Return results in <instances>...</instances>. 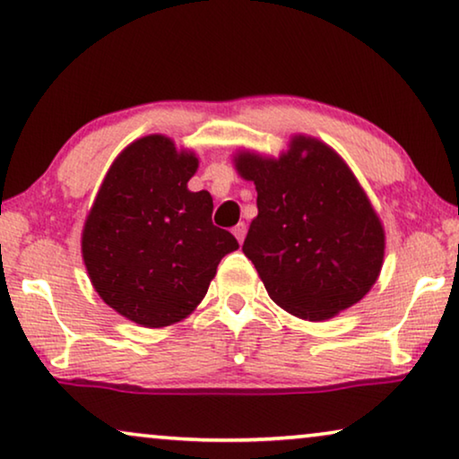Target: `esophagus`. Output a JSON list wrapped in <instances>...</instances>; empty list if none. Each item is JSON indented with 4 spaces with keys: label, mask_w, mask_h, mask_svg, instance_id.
<instances>
[{
    "label": "esophagus",
    "mask_w": 459,
    "mask_h": 459,
    "mask_svg": "<svg viewBox=\"0 0 459 459\" xmlns=\"http://www.w3.org/2000/svg\"><path fill=\"white\" fill-rule=\"evenodd\" d=\"M231 231H234V236L238 238V242L242 244V242H244V236H246V223H242V221H240V223L236 225L234 230H231Z\"/></svg>",
    "instance_id": "34e87169"
}]
</instances>
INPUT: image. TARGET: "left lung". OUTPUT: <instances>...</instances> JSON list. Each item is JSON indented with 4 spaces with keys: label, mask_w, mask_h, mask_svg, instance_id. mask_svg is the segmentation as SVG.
Listing matches in <instances>:
<instances>
[{
    "label": "left lung",
    "mask_w": 459,
    "mask_h": 459,
    "mask_svg": "<svg viewBox=\"0 0 459 459\" xmlns=\"http://www.w3.org/2000/svg\"><path fill=\"white\" fill-rule=\"evenodd\" d=\"M236 161L258 195L242 250L271 300L308 321L362 300L381 271L385 234L342 157L296 136L277 161L250 152Z\"/></svg>",
    "instance_id": "8db88e82"
}]
</instances>
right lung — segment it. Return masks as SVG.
<instances>
[{
    "instance_id": "add662e5",
    "label": "right lung",
    "mask_w": 459,
    "mask_h": 459,
    "mask_svg": "<svg viewBox=\"0 0 459 459\" xmlns=\"http://www.w3.org/2000/svg\"><path fill=\"white\" fill-rule=\"evenodd\" d=\"M198 159L169 138L132 143L105 176L82 231V256L105 304L143 327L196 308L238 240L211 221L213 198L190 192Z\"/></svg>"
}]
</instances>
